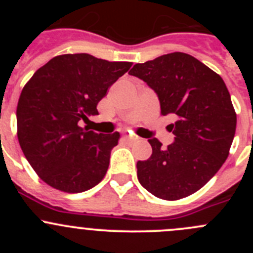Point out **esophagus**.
<instances>
[{
	"label": "esophagus",
	"mask_w": 253,
	"mask_h": 253,
	"mask_svg": "<svg viewBox=\"0 0 253 253\" xmlns=\"http://www.w3.org/2000/svg\"><path fill=\"white\" fill-rule=\"evenodd\" d=\"M124 139L127 142H133V141H137L138 138H137L136 136H131V134H125Z\"/></svg>",
	"instance_id": "1"
}]
</instances>
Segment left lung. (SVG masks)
Wrapping results in <instances>:
<instances>
[{
    "label": "left lung",
    "instance_id": "left-lung-1",
    "mask_svg": "<svg viewBox=\"0 0 253 253\" xmlns=\"http://www.w3.org/2000/svg\"><path fill=\"white\" fill-rule=\"evenodd\" d=\"M129 75L157 93L162 115H174L175 142L163 148L148 139L153 153L137 163L139 183L155 197H187L218 172L229 155L236 129L230 94L219 75L193 56L163 55L133 66Z\"/></svg>",
    "mask_w": 253,
    "mask_h": 253
}]
</instances>
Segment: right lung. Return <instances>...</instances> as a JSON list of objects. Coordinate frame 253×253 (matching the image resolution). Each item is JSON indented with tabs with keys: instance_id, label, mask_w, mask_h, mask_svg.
Instances as JSON below:
<instances>
[{
	"instance_id": "1",
	"label": "right lung",
	"mask_w": 253,
	"mask_h": 253,
	"mask_svg": "<svg viewBox=\"0 0 253 253\" xmlns=\"http://www.w3.org/2000/svg\"><path fill=\"white\" fill-rule=\"evenodd\" d=\"M131 66L67 53L51 58L24 85L17 106L18 141L51 187L78 193L103 180L120 133H95L78 122L99 115L98 103Z\"/></svg>"
}]
</instances>
